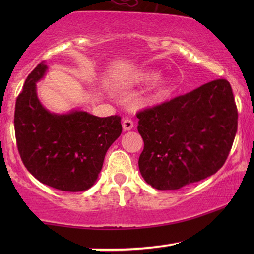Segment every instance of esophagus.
<instances>
[{
    "instance_id": "1",
    "label": "esophagus",
    "mask_w": 254,
    "mask_h": 254,
    "mask_svg": "<svg viewBox=\"0 0 254 254\" xmlns=\"http://www.w3.org/2000/svg\"><path fill=\"white\" fill-rule=\"evenodd\" d=\"M133 127H134L133 121H131L130 119H128V118H127V119H124V121H123V129L125 131L133 129Z\"/></svg>"
}]
</instances>
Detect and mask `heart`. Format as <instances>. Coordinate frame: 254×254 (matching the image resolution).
Listing matches in <instances>:
<instances>
[{"label": "heart", "instance_id": "1", "mask_svg": "<svg viewBox=\"0 0 254 254\" xmlns=\"http://www.w3.org/2000/svg\"><path fill=\"white\" fill-rule=\"evenodd\" d=\"M155 80L156 82L152 84L150 91L145 97V102L148 105H158L168 100L175 91V83L171 78H159V72L152 70L138 72L129 79V82L133 84H147Z\"/></svg>", "mask_w": 254, "mask_h": 254}]
</instances>
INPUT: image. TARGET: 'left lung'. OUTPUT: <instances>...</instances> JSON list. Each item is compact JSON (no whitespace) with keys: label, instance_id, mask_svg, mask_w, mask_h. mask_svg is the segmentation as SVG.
I'll return each instance as SVG.
<instances>
[{"label":"left lung","instance_id":"8db88e82","mask_svg":"<svg viewBox=\"0 0 254 254\" xmlns=\"http://www.w3.org/2000/svg\"><path fill=\"white\" fill-rule=\"evenodd\" d=\"M137 118L144 142L138 168L145 182L161 190H179L216 173L237 133V107L227 79L141 111Z\"/></svg>","mask_w":254,"mask_h":254}]
</instances>
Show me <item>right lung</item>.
Returning <instances> with one entry per match:
<instances>
[{
    "label": "right lung",
    "instance_id": "obj_1",
    "mask_svg": "<svg viewBox=\"0 0 254 254\" xmlns=\"http://www.w3.org/2000/svg\"><path fill=\"white\" fill-rule=\"evenodd\" d=\"M47 69L40 62L16 100L17 147L25 168L40 183L82 192L98 179L106 151L123 131L121 118H99L75 109L67 113L48 111L37 93V83Z\"/></svg>",
    "mask_w": 254,
    "mask_h": 254
}]
</instances>
